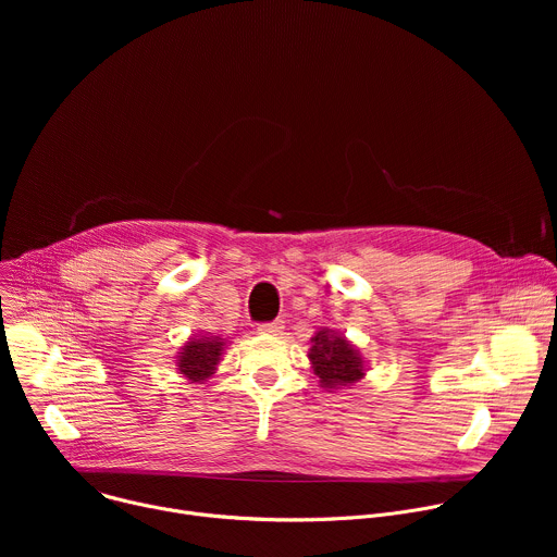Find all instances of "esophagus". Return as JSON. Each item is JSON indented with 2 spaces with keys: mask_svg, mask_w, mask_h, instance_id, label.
<instances>
[{
  "mask_svg": "<svg viewBox=\"0 0 557 557\" xmlns=\"http://www.w3.org/2000/svg\"><path fill=\"white\" fill-rule=\"evenodd\" d=\"M258 331H260L262 335H282V331H284V322H282V320H275V322L262 324Z\"/></svg>",
  "mask_w": 557,
  "mask_h": 557,
  "instance_id": "34e87169",
  "label": "esophagus"
}]
</instances>
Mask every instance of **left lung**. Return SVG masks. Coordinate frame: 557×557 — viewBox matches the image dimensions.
<instances>
[{
  "label": "left lung",
  "mask_w": 557,
  "mask_h": 557,
  "mask_svg": "<svg viewBox=\"0 0 557 557\" xmlns=\"http://www.w3.org/2000/svg\"><path fill=\"white\" fill-rule=\"evenodd\" d=\"M308 361L314 376L320 379V387L326 392L346 389L359 383L368 372L359 348L342 331L326 326L317 329L310 337Z\"/></svg>",
  "instance_id": "obj_1"
}]
</instances>
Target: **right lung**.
Instances as JSON below:
<instances>
[{
  "mask_svg": "<svg viewBox=\"0 0 557 557\" xmlns=\"http://www.w3.org/2000/svg\"><path fill=\"white\" fill-rule=\"evenodd\" d=\"M226 346L228 339H224L222 335L196 333L181 346V352L174 359L176 372L189 383H205L209 376L215 374Z\"/></svg>",
  "mask_w": 557,
  "mask_h": 557,
  "instance_id": "1",
  "label": "right lung"
}]
</instances>
